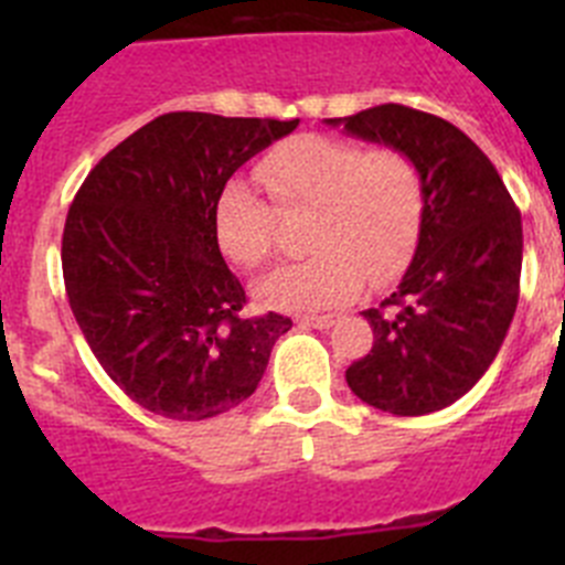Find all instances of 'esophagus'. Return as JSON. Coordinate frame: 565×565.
I'll return each instance as SVG.
<instances>
[{
	"mask_svg": "<svg viewBox=\"0 0 565 565\" xmlns=\"http://www.w3.org/2000/svg\"><path fill=\"white\" fill-rule=\"evenodd\" d=\"M299 326L302 328H331L333 326V317L331 313H322V317H299Z\"/></svg>",
	"mask_w": 565,
	"mask_h": 565,
	"instance_id": "obj_1",
	"label": "esophagus"
}]
</instances>
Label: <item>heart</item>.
Here are the masks:
<instances>
[{
    "instance_id": "heart-1",
    "label": "heart",
    "mask_w": 565,
    "mask_h": 565,
    "mask_svg": "<svg viewBox=\"0 0 565 565\" xmlns=\"http://www.w3.org/2000/svg\"><path fill=\"white\" fill-rule=\"evenodd\" d=\"M259 181L282 206H313L311 257L259 279L257 294L282 311H319L356 297L364 277L391 282L418 246L424 181L416 163L391 147L299 135L263 158ZM214 237L237 266L257 268L274 254L277 212L243 178L214 201Z\"/></svg>"
}]
</instances>
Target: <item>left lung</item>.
<instances>
[{
  "label": "left lung",
  "instance_id": "8db88e82",
  "mask_svg": "<svg viewBox=\"0 0 565 565\" xmlns=\"http://www.w3.org/2000/svg\"><path fill=\"white\" fill-rule=\"evenodd\" d=\"M326 124L398 149L422 172L416 254L396 291L362 311L373 348L344 379L376 411L427 416L472 391L501 351L521 288V212L487 154L438 115L379 104Z\"/></svg>",
  "mask_w": 565,
  "mask_h": 565
}]
</instances>
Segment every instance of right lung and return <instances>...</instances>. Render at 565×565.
Here are the masks:
<instances>
[{"mask_svg": "<svg viewBox=\"0 0 565 565\" xmlns=\"http://www.w3.org/2000/svg\"><path fill=\"white\" fill-rule=\"evenodd\" d=\"M294 121L167 113L109 149L62 237L70 308L107 376L154 416L203 422L257 391L291 319L243 317L214 201Z\"/></svg>", "mask_w": 565, "mask_h": 565, "instance_id": "add662e5", "label": "right lung"}]
</instances>
